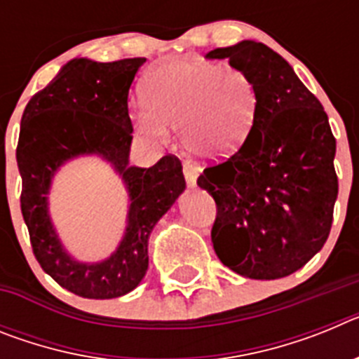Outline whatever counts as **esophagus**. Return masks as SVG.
<instances>
[{
  "label": "esophagus",
  "mask_w": 359,
  "mask_h": 359,
  "mask_svg": "<svg viewBox=\"0 0 359 359\" xmlns=\"http://www.w3.org/2000/svg\"><path fill=\"white\" fill-rule=\"evenodd\" d=\"M183 174H185L187 185H189L190 189H194L196 183H198L199 170L196 169V167H192V165H190L189 161H187V163H183Z\"/></svg>",
  "instance_id": "esophagus-1"
}]
</instances>
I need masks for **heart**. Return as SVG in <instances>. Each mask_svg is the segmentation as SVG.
Wrapping results in <instances>:
<instances>
[{"mask_svg": "<svg viewBox=\"0 0 359 359\" xmlns=\"http://www.w3.org/2000/svg\"><path fill=\"white\" fill-rule=\"evenodd\" d=\"M147 104L133 115L135 129L165 142L170 128L194 156L221 160L246 140L257 113L255 84L236 66L174 61L154 69L145 84Z\"/></svg>", "mask_w": 359, "mask_h": 359, "instance_id": "1", "label": "heart"}]
</instances>
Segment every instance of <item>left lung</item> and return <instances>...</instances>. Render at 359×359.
Masks as SVG:
<instances>
[{"label": "left lung", "instance_id": "1", "mask_svg": "<svg viewBox=\"0 0 359 359\" xmlns=\"http://www.w3.org/2000/svg\"><path fill=\"white\" fill-rule=\"evenodd\" d=\"M207 57L248 73L257 91L244 144L198 177L217 205L214 250L246 278L287 277L322 250L331 231L338 177L327 113L266 44L241 41Z\"/></svg>", "mask_w": 359, "mask_h": 359}]
</instances>
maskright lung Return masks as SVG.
<instances>
[{"instance_id": "1", "label": "right lung", "mask_w": 359, "mask_h": 359, "mask_svg": "<svg viewBox=\"0 0 359 359\" xmlns=\"http://www.w3.org/2000/svg\"><path fill=\"white\" fill-rule=\"evenodd\" d=\"M144 57L97 62L72 59L27 104L19 133L21 214L41 268L84 298H116L135 290L149 268V236L185 190L182 161L163 156L149 169L129 165L133 123L128 95ZM79 156L106 159L128 189V224L119 248L100 263H81L58 239L48 210L51 180Z\"/></svg>"}]
</instances>
